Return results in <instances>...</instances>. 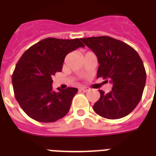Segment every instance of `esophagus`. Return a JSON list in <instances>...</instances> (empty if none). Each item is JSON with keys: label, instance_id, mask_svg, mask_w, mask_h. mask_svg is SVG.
<instances>
[{"label": "esophagus", "instance_id": "obj_1", "mask_svg": "<svg viewBox=\"0 0 156 156\" xmlns=\"http://www.w3.org/2000/svg\"><path fill=\"white\" fill-rule=\"evenodd\" d=\"M80 91H83V92H87V91H88V88H87V87H80Z\"/></svg>", "mask_w": 156, "mask_h": 156}]
</instances>
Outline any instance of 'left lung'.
Returning <instances> with one entry per match:
<instances>
[{"mask_svg": "<svg viewBox=\"0 0 156 156\" xmlns=\"http://www.w3.org/2000/svg\"><path fill=\"white\" fill-rule=\"evenodd\" d=\"M98 59L97 77L112 83L108 93L100 90V97L93 110L100 116L120 119L132 112L141 100L146 83V71L133 48L110 37L81 38Z\"/></svg>", "mask_w": 156, "mask_h": 156, "instance_id": "left-lung-1", "label": "left lung"}]
</instances>
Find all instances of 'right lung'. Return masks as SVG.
Here are the masks:
<instances>
[{
    "mask_svg": "<svg viewBox=\"0 0 156 156\" xmlns=\"http://www.w3.org/2000/svg\"><path fill=\"white\" fill-rule=\"evenodd\" d=\"M84 47L80 40L46 38L31 46L17 62L12 82L15 98L30 118L51 123L61 119L70 109L78 89L68 87L55 92L52 76L62 70L67 54Z\"/></svg>",
    "mask_w": 156,
    "mask_h": 156,
    "instance_id": "add662e5",
    "label": "right lung"
}]
</instances>
